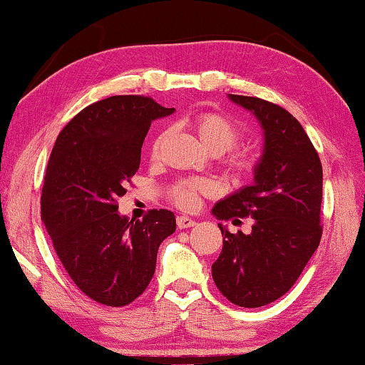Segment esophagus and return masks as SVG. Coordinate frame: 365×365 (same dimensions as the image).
<instances>
[{"instance_id": "1", "label": "esophagus", "mask_w": 365, "mask_h": 365, "mask_svg": "<svg viewBox=\"0 0 365 365\" xmlns=\"http://www.w3.org/2000/svg\"><path fill=\"white\" fill-rule=\"evenodd\" d=\"M177 225L182 230V228L195 227L196 225V220H193L191 217H187V215H178V217H177Z\"/></svg>"}]
</instances>
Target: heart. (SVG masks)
Here are the masks:
<instances>
[{
	"label": "heart",
	"instance_id": "b5f03b06",
	"mask_svg": "<svg viewBox=\"0 0 365 365\" xmlns=\"http://www.w3.org/2000/svg\"><path fill=\"white\" fill-rule=\"evenodd\" d=\"M193 128L200 137L201 143L214 154H222L238 143L242 133L237 125L227 119L225 115L215 113H202L193 119ZM165 135H159L153 145V156H156L159 146ZM225 168L228 174L235 178L248 177L256 168V159L248 153L238 151L228 154L225 159ZM214 185L206 178H185L177 182L169 190L170 200L182 209H193L200 202V196L211 195Z\"/></svg>",
	"mask_w": 365,
	"mask_h": 365
}]
</instances>
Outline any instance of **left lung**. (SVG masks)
Listing matches in <instances>:
<instances>
[{
	"label": "left lung",
	"mask_w": 365,
	"mask_h": 365,
	"mask_svg": "<svg viewBox=\"0 0 365 365\" xmlns=\"http://www.w3.org/2000/svg\"><path fill=\"white\" fill-rule=\"evenodd\" d=\"M228 98L261 123L264 150L255 182L212 207L219 220L255 219L250 235L230 233L219 224L224 246L212 279L233 304L261 307L294 285L322 238V164L287 109L255 96Z\"/></svg>",
	"instance_id": "obj_1"
}]
</instances>
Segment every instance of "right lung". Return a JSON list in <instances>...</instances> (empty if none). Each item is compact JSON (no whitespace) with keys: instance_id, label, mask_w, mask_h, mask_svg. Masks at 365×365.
Returning a JSON list of instances; mask_svg holds the SVG:
<instances>
[{"instance_id":"1","label":"right lung","mask_w":365,"mask_h":365,"mask_svg":"<svg viewBox=\"0 0 365 365\" xmlns=\"http://www.w3.org/2000/svg\"><path fill=\"white\" fill-rule=\"evenodd\" d=\"M174 110L150 96H109L80 110L49 156L41 220L72 282L100 304L137 299L156 270L159 245L175 232L168 209H153L143 220L117 212L151 122Z\"/></svg>"}]
</instances>
